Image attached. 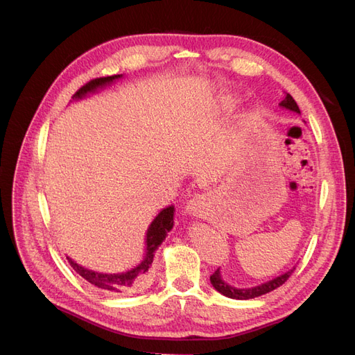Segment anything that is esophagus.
<instances>
[{
  "label": "esophagus",
  "mask_w": 355,
  "mask_h": 355,
  "mask_svg": "<svg viewBox=\"0 0 355 355\" xmlns=\"http://www.w3.org/2000/svg\"><path fill=\"white\" fill-rule=\"evenodd\" d=\"M187 213L192 218H198L201 216V213L204 210V198L200 196L192 197L188 202H187V207H185Z\"/></svg>",
  "instance_id": "esophagus-1"
}]
</instances>
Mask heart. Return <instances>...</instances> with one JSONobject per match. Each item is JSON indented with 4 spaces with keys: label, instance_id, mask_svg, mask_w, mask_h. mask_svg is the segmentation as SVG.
Listing matches in <instances>:
<instances>
[{
    "label": "heart",
    "instance_id": "heart-1",
    "mask_svg": "<svg viewBox=\"0 0 355 355\" xmlns=\"http://www.w3.org/2000/svg\"><path fill=\"white\" fill-rule=\"evenodd\" d=\"M234 103H235V99H234V98H231V96H227V98L220 99L219 108H220V110H223V111H227V110H231V108H232V105H234Z\"/></svg>",
    "mask_w": 355,
    "mask_h": 355
}]
</instances>
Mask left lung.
<instances>
[{
  "instance_id": "obj_1",
  "label": "left lung",
  "mask_w": 355,
  "mask_h": 355,
  "mask_svg": "<svg viewBox=\"0 0 355 355\" xmlns=\"http://www.w3.org/2000/svg\"><path fill=\"white\" fill-rule=\"evenodd\" d=\"M278 105H280L282 108H284L287 111L300 114L297 103L295 102V99L288 93H284V98L282 99V102L278 103ZM293 271H295V266L292 268V270H288L287 272L278 275V277L272 278V280L266 282V283H262L259 286L247 287V288H239V287H234V286H231V284H228L227 282H225L223 278H222V274H220V268H218V270L213 272V275H210V283L223 296L231 297V299L244 300V299H253V297H257V296H262L265 293L272 292V290H275L277 287H280L282 284H284L288 280V277L292 275Z\"/></svg>"
}]
</instances>
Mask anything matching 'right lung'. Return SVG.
I'll return each instance as SVG.
<instances>
[{"mask_svg":"<svg viewBox=\"0 0 355 355\" xmlns=\"http://www.w3.org/2000/svg\"><path fill=\"white\" fill-rule=\"evenodd\" d=\"M121 77L123 73L112 75V77L92 80L90 83L83 85V87L72 96V99L73 101L84 99L85 96L105 89L106 85H111L114 81L120 80ZM173 219H175V206H167L166 209H161V211L157 214L146 230L144 259L128 271L115 272V274L99 272V271H93V270H89V268L81 266L80 263L72 261L69 256H67V259L69 265L84 278V280H87L90 284L99 287L101 290H105V292H110V293H116V295L133 293L136 290H141L142 287H145L148 282L149 270H151L153 261L155 257V252L158 247L163 244L171 228H173L175 225Z\"/></svg>","mask_w":355,"mask_h":355,"instance_id":"add662e5","label":"right lung"}]
</instances>
